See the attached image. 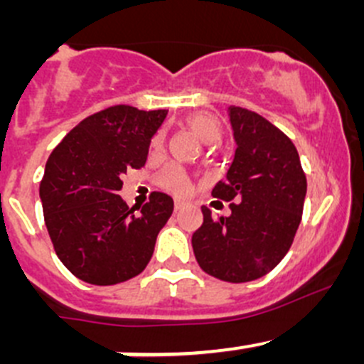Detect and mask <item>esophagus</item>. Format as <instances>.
<instances>
[{"label":"esophagus","instance_id":"obj_1","mask_svg":"<svg viewBox=\"0 0 364 364\" xmlns=\"http://www.w3.org/2000/svg\"><path fill=\"white\" fill-rule=\"evenodd\" d=\"M183 208H185V203H183V200H176V204H174L176 211H181Z\"/></svg>","mask_w":364,"mask_h":364}]
</instances>
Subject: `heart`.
Returning <instances> with one entry per match:
<instances>
[{
    "label": "heart",
    "instance_id": "1",
    "mask_svg": "<svg viewBox=\"0 0 364 364\" xmlns=\"http://www.w3.org/2000/svg\"><path fill=\"white\" fill-rule=\"evenodd\" d=\"M186 127L204 142V144H216V142L222 141L223 128L222 123L216 116L209 112H192L186 116L185 119ZM161 146H164V135L159 134L153 137L151 141V151H160ZM160 183L165 188L172 190L176 193H186L188 192L190 185L188 179H186L185 172L178 167H168L161 172Z\"/></svg>",
    "mask_w": 364,
    "mask_h": 364
}]
</instances>
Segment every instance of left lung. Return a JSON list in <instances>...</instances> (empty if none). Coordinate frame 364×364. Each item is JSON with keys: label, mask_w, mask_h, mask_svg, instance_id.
Wrapping results in <instances>:
<instances>
[{"label": "left lung", "mask_w": 364, "mask_h": 364, "mask_svg": "<svg viewBox=\"0 0 364 364\" xmlns=\"http://www.w3.org/2000/svg\"><path fill=\"white\" fill-rule=\"evenodd\" d=\"M236 141L225 181L213 197L234 200L229 216L211 215L192 236L199 266L230 284L269 273L294 241L306 197V176L291 139L266 117L243 107L227 109Z\"/></svg>", "instance_id": "obj_1"}]
</instances>
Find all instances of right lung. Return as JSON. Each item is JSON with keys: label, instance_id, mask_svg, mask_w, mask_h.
I'll use <instances>...</instances> for the list:
<instances>
[{"label": "right lung", "instance_id": "1", "mask_svg": "<svg viewBox=\"0 0 364 364\" xmlns=\"http://www.w3.org/2000/svg\"><path fill=\"white\" fill-rule=\"evenodd\" d=\"M165 116L114 105L80 121L50 153L40 183L43 218L58 257L79 280L116 285L148 266L174 200L153 192L135 215L119 190L127 171L144 167Z\"/></svg>", "mask_w": 364, "mask_h": 364}]
</instances>
